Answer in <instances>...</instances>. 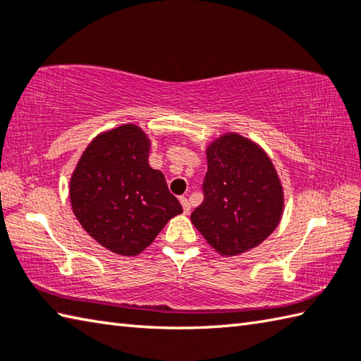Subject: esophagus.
Returning <instances> with one entry per match:
<instances>
[{
  "label": "esophagus",
  "instance_id": "1",
  "mask_svg": "<svg viewBox=\"0 0 361 361\" xmlns=\"http://www.w3.org/2000/svg\"><path fill=\"white\" fill-rule=\"evenodd\" d=\"M180 202L183 205V212H185V214H189V212H191V203H189L188 197H180Z\"/></svg>",
  "mask_w": 361,
  "mask_h": 361
}]
</instances>
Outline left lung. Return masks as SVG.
I'll list each match as a JSON object with an SVG mask.
<instances>
[{"label": "left lung", "instance_id": "obj_1", "mask_svg": "<svg viewBox=\"0 0 361 361\" xmlns=\"http://www.w3.org/2000/svg\"><path fill=\"white\" fill-rule=\"evenodd\" d=\"M205 199L191 222L222 257L257 247L279 226L284 188L270 156L238 133H224L207 147Z\"/></svg>", "mask_w": 361, "mask_h": 361}]
</instances>
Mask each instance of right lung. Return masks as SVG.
Wrapping results in <instances>:
<instances>
[{
	"label": "right lung",
	"instance_id": "right-lung-1",
	"mask_svg": "<svg viewBox=\"0 0 361 361\" xmlns=\"http://www.w3.org/2000/svg\"><path fill=\"white\" fill-rule=\"evenodd\" d=\"M149 148L152 139L140 126L121 124L97 134L71 175L69 199L77 221L118 255L142 254L183 213L166 176L149 166Z\"/></svg>",
	"mask_w": 361,
	"mask_h": 361
}]
</instances>
